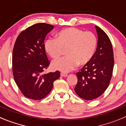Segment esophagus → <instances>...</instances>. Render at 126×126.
Returning a JSON list of instances; mask_svg holds the SVG:
<instances>
[{"instance_id": "34e87169", "label": "esophagus", "mask_w": 126, "mask_h": 126, "mask_svg": "<svg viewBox=\"0 0 126 126\" xmlns=\"http://www.w3.org/2000/svg\"><path fill=\"white\" fill-rule=\"evenodd\" d=\"M61 76L62 77H66V76H67V74H66V73H61Z\"/></svg>"}]
</instances>
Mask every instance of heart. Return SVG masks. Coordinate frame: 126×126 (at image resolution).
Returning a JSON list of instances; mask_svg holds the SVG:
<instances>
[{"label": "heart", "instance_id": "1", "mask_svg": "<svg viewBox=\"0 0 126 126\" xmlns=\"http://www.w3.org/2000/svg\"><path fill=\"white\" fill-rule=\"evenodd\" d=\"M44 46L48 54L54 59L67 50V56L54 61L52 66L54 69L67 73L79 64L85 65L92 60L96 51L97 39L92 32L69 28L59 32L57 39L47 40Z\"/></svg>", "mask_w": 126, "mask_h": 126}]
</instances>
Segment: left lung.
Returning <instances> with one entry per match:
<instances>
[{"instance_id":"1","label":"left lung","mask_w":126,"mask_h":126,"mask_svg":"<svg viewBox=\"0 0 126 126\" xmlns=\"http://www.w3.org/2000/svg\"><path fill=\"white\" fill-rule=\"evenodd\" d=\"M98 35L96 52L92 60L77 73L74 88L81 98L92 100L101 96L108 88L113 72L114 59L112 45L107 34L95 26Z\"/></svg>"}]
</instances>
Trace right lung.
I'll list each match as a JSON object with an SVG mask.
<instances>
[{
  "label": "right lung",
  "instance_id": "obj_1",
  "mask_svg": "<svg viewBox=\"0 0 126 126\" xmlns=\"http://www.w3.org/2000/svg\"><path fill=\"white\" fill-rule=\"evenodd\" d=\"M54 28L52 24L37 23L19 34L13 52V71L16 83L23 95L40 100L51 92L59 71L42 74L50 64L44 40Z\"/></svg>",
  "mask_w": 126,
  "mask_h": 126
}]
</instances>
